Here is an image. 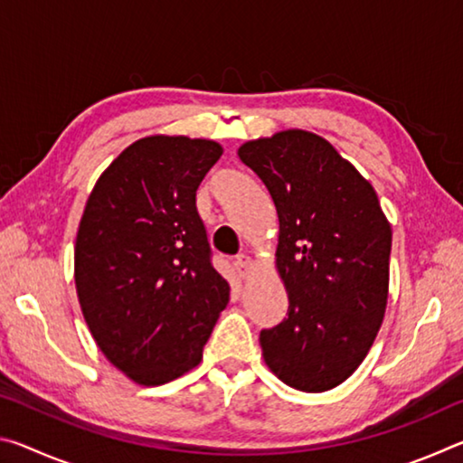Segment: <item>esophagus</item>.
I'll return each instance as SVG.
<instances>
[{
  "label": "esophagus",
  "mask_w": 463,
  "mask_h": 463,
  "mask_svg": "<svg viewBox=\"0 0 463 463\" xmlns=\"http://www.w3.org/2000/svg\"><path fill=\"white\" fill-rule=\"evenodd\" d=\"M250 268H253V263H250V260L247 255H239L237 260H234V269H237V273H239V278H242L245 279L247 276H249V271H250Z\"/></svg>",
  "instance_id": "1"
}]
</instances>
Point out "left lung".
Wrapping results in <instances>:
<instances>
[{
  "label": "left lung",
  "instance_id": "8db88e82",
  "mask_svg": "<svg viewBox=\"0 0 463 463\" xmlns=\"http://www.w3.org/2000/svg\"><path fill=\"white\" fill-rule=\"evenodd\" d=\"M239 156L276 203V265L289 300L288 317L260 335L263 359L289 388L331 390L382 326L392 229L372 184L312 132L249 140Z\"/></svg>",
  "mask_w": 463,
  "mask_h": 463
}]
</instances>
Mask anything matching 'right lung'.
I'll return each mask as SVG.
<instances>
[{
    "instance_id": "obj_1",
    "label": "right lung",
    "mask_w": 463,
    "mask_h": 463,
    "mask_svg": "<svg viewBox=\"0 0 463 463\" xmlns=\"http://www.w3.org/2000/svg\"><path fill=\"white\" fill-rule=\"evenodd\" d=\"M221 155L206 138H140L85 203L75 241L83 318L101 354L143 386L198 365L229 302L195 210V190Z\"/></svg>"
}]
</instances>
